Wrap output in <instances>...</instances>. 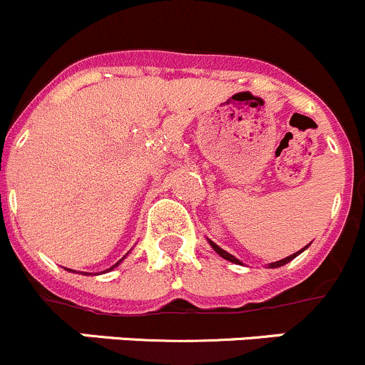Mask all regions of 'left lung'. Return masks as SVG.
<instances>
[{"mask_svg":"<svg viewBox=\"0 0 365 365\" xmlns=\"http://www.w3.org/2000/svg\"><path fill=\"white\" fill-rule=\"evenodd\" d=\"M209 243H211V247H212V248H215V252H216V254H218V255H222V257H223V259H227V261H230V262H236V264H241V262H240V259H236V257H234V255H230V254H229V252L222 250V248H220V247H218V245H215V243H212V241H209ZM305 248H307V247H305ZM305 248H302V250H300V252H297V254L289 255V257L282 259V261H277V262H272V264H269V268H279V266H284V264H286V262L293 261V259H294V257H297V255H298V254H302V252H304V250H305Z\"/></svg>","mask_w":365,"mask_h":365,"instance_id":"left-lung-1","label":"left lung"}]
</instances>
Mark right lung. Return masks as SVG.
I'll list each match as a JSON object with an SVG mask.
<instances>
[{"label":"right lung","mask_w":365,"mask_h":365,"mask_svg":"<svg viewBox=\"0 0 365 365\" xmlns=\"http://www.w3.org/2000/svg\"><path fill=\"white\" fill-rule=\"evenodd\" d=\"M118 264H120V261H118V262H117V264H113V266H111V268H110V269H113V268H115V266H118Z\"/></svg>","instance_id":"add662e5"}]
</instances>
